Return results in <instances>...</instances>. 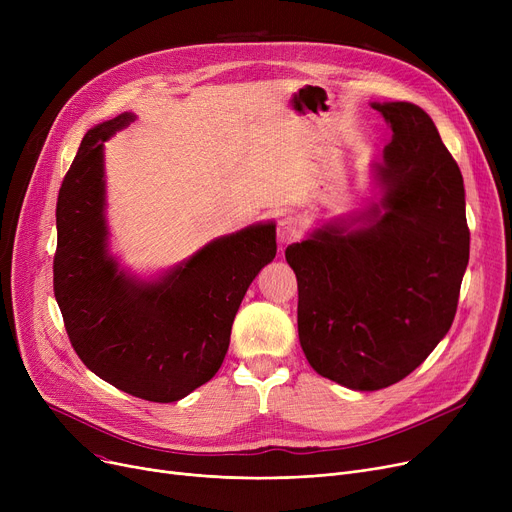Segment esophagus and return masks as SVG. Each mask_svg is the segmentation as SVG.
<instances>
[{"label": "esophagus", "mask_w": 512, "mask_h": 512, "mask_svg": "<svg viewBox=\"0 0 512 512\" xmlns=\"http://www.w3.org/2000/svg\"><path fill=\"white\" fill-rule=\"evenodd\" d=\"M278 240L282 242V245H288V242H294L299 236H301V222L297 218H292V215H288V218H282L278 222Z\"/></svg>", "instance_id": "34e87169"}]
</instances>
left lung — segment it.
<instances>
[{
  "mask_svg": "<svg viewBox=\"0 0 512 512\" xmlns=\"http://www.w3.org/2000/svg\"><path fill=\"white\" fill-rule=\"evenodd\" d=\"M392 126L378 166L384 199L346 232L317 230L286 249L299 284L309 365L353 390L388 388L446 336L469 263L463 174L421 107L373 103Z\"/></svg>",
  "mask_w": 512,
  "mask_h": 512,
  "instance_id": "left-lung-1",
  "label": "left lung"
}]
</instances>
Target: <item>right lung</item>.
Instances as JSON below:
<instances>
[{
    "instance_id": "right-lung-1",
    "label": "right lung",
    "mask_w": 512,
    "mask_h": 512,
    "mask_svg": "<svg viewBox=\"0 0 512 512\" xmlns=\"http://www.w3.org/2000/svg\"><path fill=\"white\" fill-rule=\"evenodd\" d=\"M132 122L91 128L58 195L53 292L68 338L101 380L151 402H174L209 382L226 357L242 297L276 257V226L209 242L161 282H132L105 253L103 141Z\"/></svg>"
}]
</instances>
